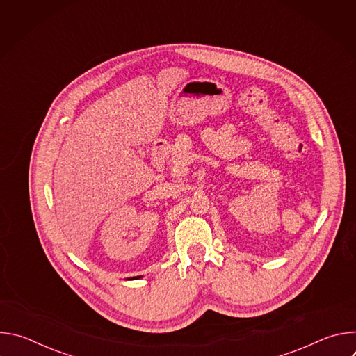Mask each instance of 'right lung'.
<instances>
[{
    "label": "right lung",
    "instance_id": "add662e5",
    "mask_svg": "<svg viewBox=\"0 0 356 356\" xmlns=\"http://www.w3.org/2000/svg\"><path fill=\"white\" fill-rule=\"evenodd\" d=\"M139 277H142V276H136V277H132V279H139ZM131 279V277H129Z\"/></svg>",
    "mask_w": 356,
    "mask_h": 356
}]
</instances>
